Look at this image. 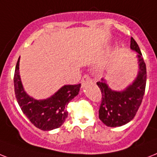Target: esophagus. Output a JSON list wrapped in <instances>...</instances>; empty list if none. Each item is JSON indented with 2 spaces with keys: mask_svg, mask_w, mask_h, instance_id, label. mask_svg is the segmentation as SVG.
<instances>
[{
  "mask_svg": "<svg viewBox=\"0 0 157 157\" xmlns=\"http://www.w3.org/2000/svg\"><path fill=\"white\" fill-rule=\"evenodd\" d=\"M92 81H93V80H92L91 76H90V75L85 74V76H83L82 79H81V85H85L86 83L92 82Z\"/></svg>",
  "mask_w": 157,
  "mask_h": 157,
  "instance_id": "esophagus-1",
  "label": "esophagus"
}]
</instances>
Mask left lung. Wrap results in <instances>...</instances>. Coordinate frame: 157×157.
I'll list each match as a JSON object with an SVG mask.
<instances>
[{
    "instance_id": "8db88e82",
    "label": "left lung",
    "mask_w": 157,
    "mask_h": 157,
    "mask_svg": "<svg viewBox=\"0 0 157 157\" xmlns=\"http://www.w3.org/2000/svg\"><path fill=\"white\" fill-rule=\"evenodd\" d=\"M131 48L138 52L140 71L136 80L132 85L123 92L113 91L108 87L105 81L97 82L101 93L99 118L105 126L120 127L129 123L136 116L142 103L146 87L147 70L139 45L131 38Z\"/></svg>"
}]
</instances>
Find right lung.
<instances>
[{
  "instance_id": "obj_1",
  "label": "right lung",
  "mask_w": 157,
  "mask_h": 157,
  "mask_svg": "<svg viewBox=\"0 0 157 157\" xmlns=\"http://www.w3.org/2000/svg\"><path fill=\"white\" fill-rule=\"evenodd\" d=\"M19 59L15 67L13 83L16 99L19 106L29 120L37 128L51 131L58 128L64 123L67 117V104L78 94L79 85H64L50 98L38 101L26 94L19 76Z\"/></svg>"
}]
</instances>
